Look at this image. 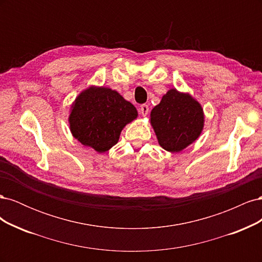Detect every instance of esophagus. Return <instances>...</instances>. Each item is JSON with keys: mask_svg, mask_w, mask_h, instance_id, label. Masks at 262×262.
Wrapping results in <instances>:
<instances>
[{"mask_svg": "<svg viewBox=\"0 0 262 262\" xmlns=\"http://www.w3.org/2000/svg\"><path fill=\"white\" fill-rule=\"evenodd\" d=\"M140 114L143 116V117H146L147 114H148V106L147 105H141L140 106Z\"/></svg>", "mask_w": 262, "mask_h": 262, "instance_id": "esophagus-1", "label": "esophagus"}]
</instances>
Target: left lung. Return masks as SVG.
I'll return each mask as SVG.
<instances>
[{
  "instance_id": "left-lung-1",
  "label": "left lung",
  "mask_w": 262,
  "mask_h": 262,
  "mask_svg": "<svg viewBox=\"0 0 262 262\" xmlns=\"http://www.w3.org/2000/svg\"><path fill=\"white\" fill-rule=\"evenodd\" d=\"M150 124L160 145L177 153L200 137L204 125L203 109L189 94L171 89L150 112Z\"/></svg>"
}]
</instances>
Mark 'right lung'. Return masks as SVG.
I'll return each mask as SVG.
<instances>
[{"instance_id":"right-lung-1","label":"right lung","mask_w":262,"mask_h":262,"mask_svg":"<svg viewBox=\"0 0 262 262\" xmlns=\"http://www.w3.org/2000/svg\"><path fill=\"white\" fill-rule=\"evenodd\" d=\"M137 117L136 107L118 92L91 86L71 106L69 123L78 142L104 153L118 143L122 129Z\"/></svg>"}]
</instances>
